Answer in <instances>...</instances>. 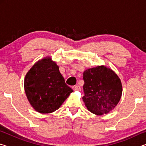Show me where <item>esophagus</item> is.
Segmentation results:
<instances>
[{
	"label": "esophagus",
	"instance_id": "esophagus-1",
	"mask_svg": "<svg viewBox=\"0 0 146 146\" xmlns=\"http://www.w3.org/2000/svg\"><path fill=\"white\" fill-rule=\"evenodd\" d=\"M73 90L75 91H80L81 89L80 87L78 85H76L75 86H73Z\"/></svg>",
	"mask_w": 146,
	"mask_h": 146
}]
</instances>
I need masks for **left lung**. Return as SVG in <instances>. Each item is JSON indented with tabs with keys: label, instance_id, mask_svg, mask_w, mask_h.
<instances>
[{
	"label": "left lung",
	"instance_id": "left-lung-1",
	"mask_svg": "<svg viewBox=\"0 0 146 146\" xmlns=\"http://www.w3.org/2000/svg\"><path fill=\"white\" fill-rule=\"evenodd\" d=\"M84 96L83 101L94 114L108 113L114 108L122 96V86L118 76L105 66H97L83 73Z\"/></svg>",
	"mask_w": 146,
	"mask_h": 146
}]
</instances>
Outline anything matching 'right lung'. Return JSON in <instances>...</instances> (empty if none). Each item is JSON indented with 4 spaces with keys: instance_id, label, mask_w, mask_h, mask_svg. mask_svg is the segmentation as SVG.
Segmentation results:
<instances>
[{
    "instance_id": "right-lung-1",
    "label": "right lung",
    "mask_w": 146,
    "mask_h": 146,
    "mask_svg": "<svg viewBox=\"0 0 146 146\" xmlns=\"http://www.w3.org/2000/svg\"><path fill=\"white\" fill-rule=\"evenodd\" d=\"M24 89L36 111L49 113L58 110L73 90L66 84L58 66L50 58L38 61L26 74Z\"/></svg>"
}]
</instances>
